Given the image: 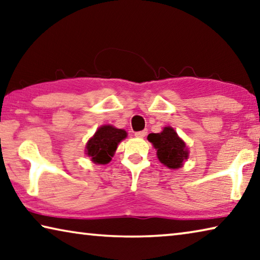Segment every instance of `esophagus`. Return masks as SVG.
Segmentation results:
<instances>
[{
    "instance_id": "34e87169",
    "label": "esophagus",
    "mask_w": 260,
    "mask_h": 260,
    "mask_svg": "<svg viewBox=\"0 0 260 260\" xmlns=\"http://www.w3.org/2000/svg\"><path fill=\"white\" fill-rule=\"evenodd\" d=\"M147 134H148L147 129H144V131L136 132V133H135V136H136V138H144V136H147Z\"/></svg>"
}]
</instances>
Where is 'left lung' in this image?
Here are the masks:
<instances>
[{
    "instance_id": "1",
    "label": "left lung",
    "mask_w": 260,
    "mask_h": 260,
    "mask_svg": "<svg viewBox=\"0 0 260 260\" xmlns=\"http://www.w3.org/2000/svg\"><path fill=\"white\" fill-rule=\"evenodd\" d=\"M148 140L157 150L158 159L169 169H180L183 161L188 159L189 151L186 143L179 138L172 127L167 126L160 133L149 134Z\"/></svg>"
}]
</instances>
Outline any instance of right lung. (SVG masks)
I'll return each mask as SVG.
<instances>
[{"instance_id":"1","label":"right lung","mask_w":260,"mask_h":260,"mask_svg":"<svg viewBox=\"0 0 260 260\" xmlns=\"http://www.w3.org/2000/svg\"><path fill=\"white\" fill-rule=\"evenodd\" d=\"M127 136L126 131L116 128L111 125L101 126L86 146V155L95 164H108L114 151Z\"/></svg>"}]
</instances>
